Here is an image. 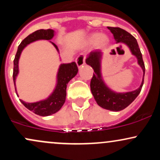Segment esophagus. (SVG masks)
Wrapping results in <instances>:
<instances>
[{"label": "esophagus", "instance_id": "esophagus-1", "mask_svg": "<svg viewBox=\"0 0 160 160\" xmlns=\"http://www.w3.org/2000/svg\"><path fill=\"white\" fill-rule=\"evenodd\" d=\"M85 59H86V56L84 54H80L79 56L77 57L76 58V63L79 68L81 67L82 65H83L85 64Z\"/></svg>", "mask_w": 160, "mask_h": 160}]
</instances>
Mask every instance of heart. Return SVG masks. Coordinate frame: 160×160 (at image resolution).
Returning <instances> with one entry per match:
<instances>
[{"label":"heart","instance_id":"1","mask_svg":"<svg viewBox=\"0 0 160 160\" xmlns=\"http://www.w3.org/2000/svg\"><path fill=\"white\" fill-rule=\"evenodd\" d=\"M92 40L96 41L97 44L98 46H103L107 43L108 38L104 34H99V35H92Z\"/></svg>","mask_w":160,"mask_h":160}]
</instances>
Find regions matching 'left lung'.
Segmentation results:
<instances>
[{
	"label": "left lung",
	"instance_id": "1",
	"mask_svg": "<svg viewBox=\"0 0 160 160\" xmlns=\"http://www.w3.org/2000/svg\"><path fill=\"white\" fill-rule=\"evenodd\" d=\"M108 28L113 34V37L117 42H122V43H126L131 49L132 54L137 57L138 64L142 68L143 71H144V78L145 66L142 58V54L139 49L136 39L131 34L120 28L108 27ZM101 56H102L101 51L95 50L92 52L86 60V64L90 65L94 70L93 76L90 82L92 93L97 104L100 107L106 110H109V111H122L126 107H128L141 92L143 84H144V79H143L140 87L136 90L128 92L126 93L113 92L104 85V82L102 80L100 72Z\"/></svg>",
	"mask_w": 160,
	"mask_h": 160
}]
</instances>
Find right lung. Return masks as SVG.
I'll return each instance as SVG.
<instances>
[{"label":"right lung","instance_id":"add662e5","mask_svg":"<svg viewBox=\"0 0 160 160\" xmlns=\"http://www.w3.org/2000/svg\"><path fill=\"white\" fill-rule=\"evenodd\" d=\"M54 36V31L52 29H40L36 32L29 34L27 38H25L21 42L19 47H18L17 52H16L15 58L13 60V73H12V78H13L14 85H15L16 77L17 76L19 72V58L22 49L26 47L28 44L35 41L38 40H50ZM54 47H56L57 50H58L57 46L52 43ZM78 72V68L76 62H73L71 63L62 64L60 66L59 70L58 72V82L54 92L46 100L40 101V102H35V103H26L22 100L20 102L23 104V105L28 109L32 111L33 113L42 117H46L53 113H56L57 111L61 109L66 98V88L68 82L73 78L76 76ZM16 89V88H15ZM17 95V94H16Z\"/></svg>","mask_w":160,"mask_h":160}]
</instances>
